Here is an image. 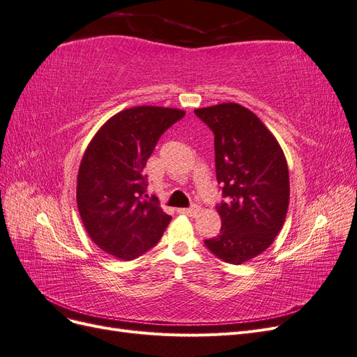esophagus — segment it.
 <instances>
[{
	"instance_id": "esophagus-1",
	"label": "esophagus",
	"mask_w": 357,
	"mask_h": 357,
	"mask_svg": "<svg viewBox=\"0 0 357 357\" xmlns=\"http://www.w3.org/2000/svg\"><path fill=\"white\" fill-rule=\"evenodd\" d=\"M180 214H186L190 215V218H195V215L199 213V207H190V208H180Z\"/></svg>"
}]
</instances>
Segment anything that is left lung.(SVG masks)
Returning <instances> with one entry per match:
<instances>
[{"mask_svg": "<svg viewBox=\"0 0 357 357\" xmlns=\"http://www.w3.org/2000/svg\"><path fill=\"white\" fill-rule=\"evenodd\" d=\"M214 132L215 176L223 186L222 229L205 240L222 261L241 265L264 253L282 231L289 208V168L282 146L253 112L236 102L197 109Z\"/></svg>", "mask_w": 357, "mask_h": 357, "instance_id": "left-lung-1", "label": "left lung"}]
</instances>
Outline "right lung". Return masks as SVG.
<instances>
[{
	"label": "right lung",
	"mask_w": 357,
	"mask_h": 357,
	"mask_svg": "<svg viewBox=\"0 0 357 357\" xmlns=\"http://www.w3.org/2000/svg\"><path fill=\"white\" fill-rule=\"evenodd\" d=\"M183 116L169 107H131L112 116L86 147L75 197L84 229L102 252L132 261L167 229L171 215L143 199V169L159 137Z\"/></svg>",
	"instance_id": "1"
}]
</instances>
